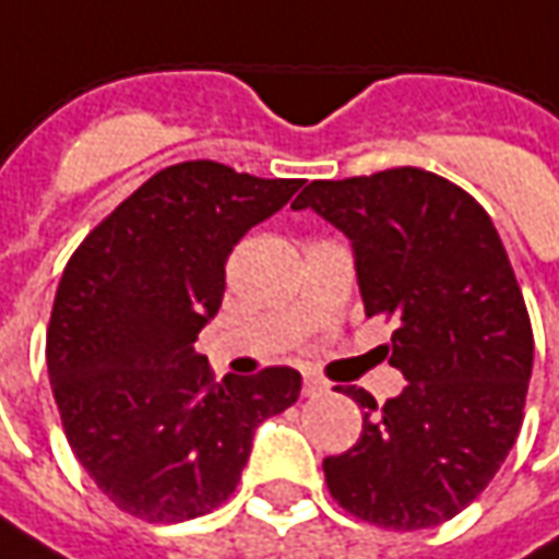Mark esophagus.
Returning <instances> with one entry per match:
<instances>
[{
    "mask_svg": "<svg viewBox=\"0 0 559 559\" xmlns=\"http://www.w3.org/2000/svg\"><path fill=\"white\" fill-rule=\"evenodd\" d=\"M323 392H329L326 380H320V377H314V374H302L305 399H317V395H323Z\"/></svg>",
    "mask_w": 559,
    "mask_h": 559,
    "instance_id": "obj_1",
    "label": "esophagus"
}]
</instances>
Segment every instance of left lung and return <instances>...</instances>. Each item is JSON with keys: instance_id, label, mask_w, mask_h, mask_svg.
Wrapping results in <instances>:
<instances>
[{"instance_id": "1", "label": "left lung", "mask_w": 559, "mask_h": 559, "mask_svg": "<svg viewBox=\"0 0 559 559\" xmlns=\"http://www.w3.org/2000/svg\"><path fill=\"white\" fill-rule=\"evenodd\" d=\"M353 242L365 314L395 323L407 386L365 411L359 440L323 461L332 500L383 530L437 527L479 497L515 443L533 326L500 233L473 197L421 167L317 179L293 200Z\"/></svg>"}]
</instances>
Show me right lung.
I'll return each mask as SVG.
<instances>
[{"label": "right lung", "mask_w": 559, "mask_h": 559, "mask_svg": "<svg viewBox=\"0 0 559 559\" xmlns=\"http://www.w3.org/2000/svg\"><path fill=\"white\" fill-rule=\"evenodd\" d=\"M302 179L218 160L164 167L68 260L47 371L68 445L116 509L148 524L209 515L239 485L260 421L299 399L275 365L215 380L194 341L224 296V263Z\"/></svg>", "instance_id": "1"}]
</instances>
